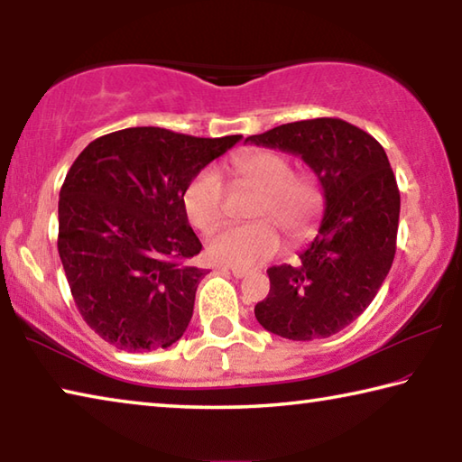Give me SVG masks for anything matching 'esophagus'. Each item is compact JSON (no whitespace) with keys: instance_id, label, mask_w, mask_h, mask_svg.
Here are the masks:
<instances>
[{"instance_id":"34e87169","label":"esophagus","mask_w":462,"mask_h":462,"mask_svg":"<svg viewBox=\"0 0 462 462\" xmlns=\"http://www.w3.org/2000/svg\"><path fill=\"white\" fill-rule=\"evenodd\" d=\"M230 273L236 279H245V277H248L250 275V271L248 269H240V267H230Z\"/></svg>"}]
</instances>
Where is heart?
<instances>
[{"label":"heart","mask_w":462,"mask_h":462,"mask_svg":"<svg viewBox=\"0 0 462 462\" xmlns=\"http://www.w3.org/2000/svg\"><path fill=\"white\" fill-rule=\"evenodd\" d=\"M238 183L261 191L253 217L245 226H226L208 240V256L228 267L248 269L275 256L283 230L291 242L311 236L324 209V191L316 177L293 173L291 161L269 148L245 151L232 159ZM224 181L216 169H201L183 191V208L198 230H214L224 214Z\"/></svg>","instance_id":"1"}]
</instances>
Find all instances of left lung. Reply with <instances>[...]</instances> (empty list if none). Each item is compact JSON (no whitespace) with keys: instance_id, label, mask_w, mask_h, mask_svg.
<instances>
[{"instance_id":"obj_1","label":"left lung","mask_w":462,"mask_h":462,"mask_svg":"<svg viewBox=\"0 0 462 462\" xmlns=\"http://www.w3.org/2000/svg\"><path fill=\"white\" fill-rule=\"evenodd\" d=\"M245 143L301 156L324 191V217L297 264L271 267V291L254 306L281 338H328L369 308L395 256L400 189L383 146L338 118L277 126Z\"/></svg>"}]
</instances>
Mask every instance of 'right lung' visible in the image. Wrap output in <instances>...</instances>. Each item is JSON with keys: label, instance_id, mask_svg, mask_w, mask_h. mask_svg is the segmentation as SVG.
Instances as JSON below:
<instances>
[{"label": "right lung", "instance_id": "add662e5", "mask_svg": "<svg viewBox=\"0 0 462 462\" xmlns=\"http://www.w3.org/2000/svg\"><path fill=\"white\" fill-rule=\"evenodd\" d=\"M242 136L143 126L89 143L59 195V254L77 310L128 353L167 348L193 316L206 269L183 208L187 183Z\"/></svg>", "mask_w": 462, "mask_h": 462}]
</instances>
